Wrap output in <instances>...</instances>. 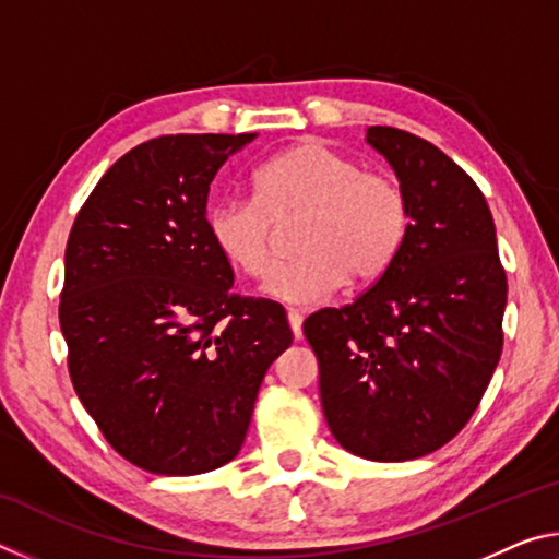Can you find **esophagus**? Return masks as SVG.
Here are the masks:
<instances>
[{
  "label": "esophagus",
  "instance_id": "obj_1",
  "mask_svg": "<svg viewBox=\"0 0 559 559\" xmlns=\"http://www.w3.org/2000/svg\"><path fill=\"white\" fill-rule=\"evenodd\" d=\"M288 323L293 330V337L300 340L302 337V313L300 310H288Z\"/></svg>",
  "mask_w": 559,
  "mask_h": 559
}]
</instances>
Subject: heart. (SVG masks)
I'll use <instances>...</instances> for the list:
<instances>
[{"label": "heart", "instance_id": "1", "mask_svg": "<svg viewBox=\"0 0 559 559\" xmlns=\"http://www.w3.org/2000/svg\"><path fill=\"white\" fill-rule=\"evenodd\" d=\"M298 261L263 283L293 306H318L345 286H370L400 257L409 202L392 175L362 169L323 140H300L253 173V200L226 197L206 212L216 251L249 278L276 266L273 224L298 222Z\"/></svg>", "mask_w": 559, "mask_h": 559}]
</instances>
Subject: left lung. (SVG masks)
<instances>
[{
	"label": "left lung",
	"instance_id": "1",
	"mask_svg": "<svg viewBox=\"0 0 559 559\" xmlns=\"http://www.w3.org/2000/svg\"><path fill=\"white\" fill-rule=\"evenodd\" d=\"M409 202V231L390 271L345 308L302 323L320 402L343 449L412 461L466 427L503 349L508 300L496 224L476 182L429 140L367 130Z\"/></svg>",
	"mask_w": 559,
	"mask_h": 559
}]
</instances>
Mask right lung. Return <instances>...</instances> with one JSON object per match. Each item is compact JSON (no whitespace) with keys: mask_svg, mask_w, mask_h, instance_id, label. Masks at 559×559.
I'll use <instances>...</instances> for the list:
<instances>
[{"mask_svg":"<svg viewBox=\"0 0 559 559\" xmlns=\"http://www.w3.org/2000/svg\"><path fill=\"white\" fill-rule=\"evenodd\" d=\"M243 135H165L112 165L66 243L61 333L81 404L157 476L229 463L293 333L278 302L234 296L206 231L210 185Z\"/></svg>","mask_w":559,"mask_h":559,"instance_id":"right-lung-1","label":"right lung"}]
</instances>
